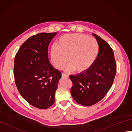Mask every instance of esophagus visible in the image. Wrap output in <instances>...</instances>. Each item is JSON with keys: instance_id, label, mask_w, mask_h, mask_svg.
<instances>
[{"instance_id": "obj_1", "label": "esophagus", "mask_w": 132, "mask_h": 132, "mask_svg": "<svg viewBox=\"0 0 132 132\" xmlns=\"http://www.w3.org/2000/svg\"><path fill=\"white\" fill-rule=\"evenodd\" d=\"M62 77H65V78H68L69 77V76L67 74H65V73H62Z\"/></svg>"}]
</instances>
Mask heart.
<instances>
[{"mask_svg":"<svg viewBox=\"0 0 132 132\" xmlns=\"http://www.w3.org/2000/svg\"><path fill=\"white\" fill-rule=\"evenodd\" d=\"M99 50V44L95 38L80 33L68 34L60 37L56 46L52 47L51 58L58 69L63 68L68 59V71L75 70L83 73L93 65Z\"/></svg>","mask_w":132,"mask_h":132,"instance_id":"1","label":"heart"}]
</instances>
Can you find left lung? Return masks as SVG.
I'll use <instances>...</instances> for the list:
<instances>
[{"label":"left lung","mask_w":132,"mask_h":132,"mask_svg":"<svg viewBox=\"0 0 132 132\" xmlns=\"http://www.w3.org/2000/svg\"><path fill=\"white\" fill-rule=\"evenodd\" d=\"M99 44L98 57L90 69L70 75L73 83L71 95L78 104L91 106L104 97L114 79L117 66L112 49L105 40L93 34Z\"/></svg>","instance_id":"obj_1"}]
</instances>
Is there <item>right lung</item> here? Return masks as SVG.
<instances>
[{
  "label": "right lung",
  "mask_w": 132,
  "mask_h": 132,
  "mask_svg": "<svg viewBox=\"0 0 132 132\" xmlns=\"http://www.w3.org/2000/svg\"><path fill=\"white\" fill-rule=\"evenodd\" d=\"M56 33L33 35L21 45L14 59V76L19 92L30 104L47 109L55 102L62 75L48 58V45Z\"/></svg>",
  "instance_id": "1"
}]
</instances>
